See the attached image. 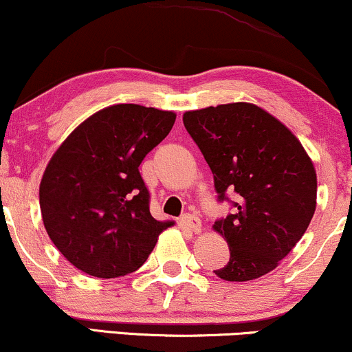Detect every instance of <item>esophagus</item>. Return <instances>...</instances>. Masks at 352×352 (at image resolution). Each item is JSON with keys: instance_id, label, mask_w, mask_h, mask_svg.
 <instances>
[{"instance_id": "34e87169", "label": "esophagus", "mask_w": 352, "mask_h": 352, "mask_svg": "<svg viewBox=\"0 0 352 352\" xmlns=\"http://www.w3.org/2000/svg\"><path fill=\"white\" fill-rule=\"evenodd\" d=\"M181 222H183V226L188 227L189 230H192V232H196V234L201 232L202 222H201V219L196 216V214H186V216L181 217Z\"/></svg>"}]
</instances>
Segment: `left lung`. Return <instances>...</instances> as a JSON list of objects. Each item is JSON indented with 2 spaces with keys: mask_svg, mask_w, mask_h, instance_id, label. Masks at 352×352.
Masks as SVG:
<instances>
[{
  "mask_svg": "<svg viewBox=\"0 0 352 352\" xmlns=\"http://www.w3.org/2000/svg\"><path fill=\"white\" fill-rule=\"evenodd\" d=\"M183 123L208 161L217 199L237 194L234 212L214 222L230 250L214 270L227 282L268 274L307 232L316 209V171L300 140L254 103L186 111Z\"/></svg>",
  "mask_w": 352,
  "mask_h": 352,
  "instance_id": "obj_1",
  "label": "left lung"
}]
</instances>
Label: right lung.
Masks as SVG:
<instances>
[{"label":"right lung","instance_id":"1","mask_svg":"<svg viewBox=\"0 0 352 352\" xmlns=\"http://www.w3.org/2000/svg\"><path fill=\"white\" fill-rule=\"evenodd\" d=\"M176 113L136 103L107 107L57 148L39 186L43 222L78 270L117 278L138 270L173 222L150 214L138 166L166 138Z\"/></svg>","mask_w":352,"mask_h":352}]
</instances>
